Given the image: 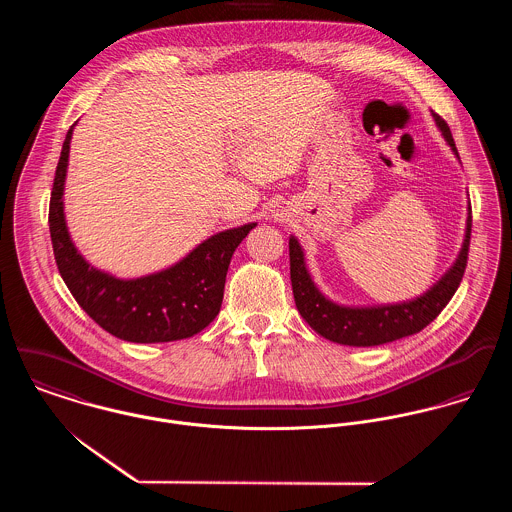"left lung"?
<instances>
[{
    "mask_svg": "<svg viewBox=\"0 0 512 512\" xmlns=\"http://www.w3.org/2000/svg\"><path fill=\"white\" fill-rule=\"evenodd\" d=\"M434 118L443 138L459 157L449 126L438 114H434ZM469 242H471V205H469V217H467L465 242L459 252V258L430 292L424 293L422 297H416L414 301L398 303V305L341 307L325 299L313 286L305 270L301 246L292 236L290 238V276H292L295 307L301 313V317L311 325V329H315L321 337L335 341L339 345L374 347V345H384V343L420 333L438 317L443 307L453 297V293L457 292L467 268Z\"/></svg>",
    "mask_w": 512,
    "mask_h": 512,
    "instance_id": "left-lung-1",
    "label": "left lung"
}]
</instances>
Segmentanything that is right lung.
Returning <instances> with one entry per match:
<instances>
[{
    "label": "right lung",
    "mask_w": 512,
    "mask_h": 512,
    "mask_svg": "<svg viewBox=\"0 0 512 512\" xmlns=\"http://www.w3.org/2000/svg\"><path fill=\"white\" fill-rule=\"evenodd\" d=\"M73 126L57 163L49 230L55 262L76 303L110 335L130 343H167L197 335L220 311L230 258L254 222L199 244L179 264L146 278L118 280L94 270L76 252L63 213V187Z\"/></svg>",
    "instance_id": "obj_1"
}]
</instances>
